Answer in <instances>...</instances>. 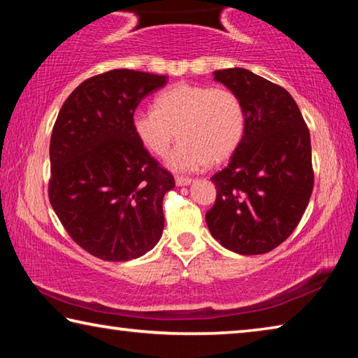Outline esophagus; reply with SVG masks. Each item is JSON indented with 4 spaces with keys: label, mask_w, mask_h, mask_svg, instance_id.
<instances>
[{
    "label": "esophagus",
    "mask_w": 358,
    "mask_h": 358,
    "mask_svg": "<svg viewBox=\"0 0 358 358\" xmlns=\"http://www.w3.org/2000/svg\"><path fill=\"white\" fill-rule=\"evenodd\" d=\"M175 183H177L178 186H187L192 183V180L187 177H175Z\"/></svg>",
    "instance_id": "obj_1"
}]
</instances>
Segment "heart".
Instances as JSON below:
<instances>
[{
  "label": "heart",
  "mask_w": 358,
  "mask_h": 358,
  "mask_svg": "<svg viewBox=\"0 0 358 358\" xmlns=\"http://www.w3.org/2000/svg\"><path fill=\"white\" fill-rule=\"evenodd\" d=\"M152 108H136L131 128L138 143L155 156H167L177 172H197L224 161L243 141L246 112L238 94L224 87L181 82L156 94Z\"/></svg>",
  "instance_id": "1"
}]
</instances>
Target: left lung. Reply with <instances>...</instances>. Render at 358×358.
Instances as JSON below:
<instances>
[{"label": "left lung", "mask_w": 358, "mask_h": 358, "mask_svg": "<svg viewBox=\"0 0 358 358\" xmlns=\"http://www.w3.org/2000/svg\"><path fill=\"white\" fill-rule=\"evenodd\" d=\"M246 112L243 141L211 177L216 201L205 220L227 250L251 256L280 246L310 202L314 172L310 129L286 90L251 71H215Z\"/></svg>", "instance_id": "obj_1"}]
</instances>
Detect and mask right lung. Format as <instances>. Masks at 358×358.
<instances>
[{
  "label": "right lung",
  "instance_id": "add662e5",
  "mask_svg": "<svg viewBox=\"0 0 358 358\" xmlns=\"http://www.w3.org/2000/svg\"><path fill=\"white\" fill-rule=\"evenodd\" d=\"M166 83L167 76L113 69L82 82L58 113L48 199L71 238L94 257L126 262L161 238L162 199L175 181L138 143L131 117Z\"/></svg>",
  "mask_w": 358,
  "mask_h": 358
}]
</instances>
